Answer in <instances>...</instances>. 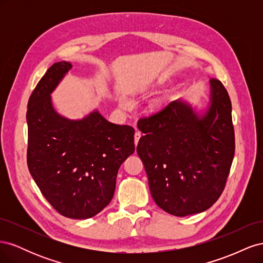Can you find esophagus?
<instances>
[{"instance_id": "esophagus-1", "label": "esophagus", "mask_w": 263, "mask_h": 263, "mask_svg": "<svg viewBox=\"0 0 263 263\" xmlns=\"http://www.w3.org/2000/svg\"><path fill=\"white\" fill-rule=\"evenodd\" d=\"M140 137H141V134H140L139 132L135 133V145H136V146H137V144H138V141H139Z\"/></svg>"}]
</instances>
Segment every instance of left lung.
<instances>
[{
	"instance_id": "8db88e82",
	"label": "left lung",
	"mask_w": 263,
	"mask_h": 263,
	"mask_svg": "<svg viewBox=\"0 0 263 263\" xmlns=\"http://www.w3.org/2000/svg\"><path fill=\"white\" fill-rule=\"evenodd\" d=\"M137 126L144 133L137 154L156 204L179 217L209 210L225 187L235 155L232 102L222 83L211 79L205 108L178 99Z\"/></svg>"
}]
</instances>
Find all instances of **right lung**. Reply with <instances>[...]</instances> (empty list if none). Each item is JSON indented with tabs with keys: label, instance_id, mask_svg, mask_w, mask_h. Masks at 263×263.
<instances>
[{
	"label": "right lung",
	"instance_id": "obj_1",
	"mask_svg": "<svg viewBox=\"0 0 263 263\" xmlns=\"http://www.w3.org/2000/svg\"><path fill=\"white\" fill-rule=\"evenodd\" d=\"M72 68L55 62L27 105V164L52 208L73 219L91 218L112 201L121 164L135 151V129L108 122L98 109L69 119L54 109L51 93Z\"/></svg>",
	"mask_w": 263,
	"mask_h": 263
}]
</instances>
